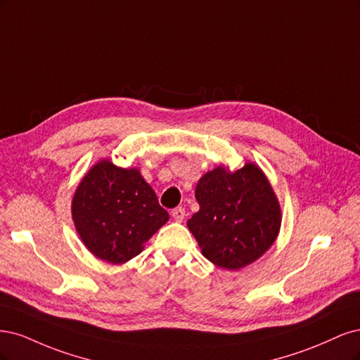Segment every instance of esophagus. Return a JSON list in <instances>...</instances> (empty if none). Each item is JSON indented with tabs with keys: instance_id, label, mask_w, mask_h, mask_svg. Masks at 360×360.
Returning a JSON list of instances; mask_svg holds the SVG:
<instances>
[{
	"instance_id": "34e87169",
	"label": "esophagus",
	"mask_w": 360,
	"mask_h": 360,
	"mask_svg": "<svg viewBox=\"0 0 360 360\" xmlns=\"http://www.w3.org/2000/svg\"><path fill=\"white\" fill-rule=\"evenodd\" d=\"M172 217H173V219H175V221H182L184 217H185V210L182 206L175 207V210L172 211Z\"/></svg>"
}]
</instances>
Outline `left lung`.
Masks as SVG:
<instances>
[{"mask_svg":"<svg viewBox=\"0 0 360 360\" xmlns=\"http://www.w3.org/2000/svg\"><path fill=\"white\" fill-rule=\"evenodd\" d=\"M200 210L187 226L203 256L236 271L269 250L281 226V210L263 172L251 163L230 173L217 167L195 187Z\"/></svg>","mask_w":360,"mask_h":360,"instance_id":"8db88e82","label":"left lung"}]
</instances>
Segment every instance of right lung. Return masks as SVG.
Listing matches in <instances>:
<instances>
[{"label": "right lung", "mask_w": 360, "mask_h": 360, "mask_svg": "<svg viewBox=\"0 0 360 360\" xmlns=\"http://www.w3.org/2000/svg\"><path fill=\"white\" fill-rule=\"evenodd\" d=\"M80 239L98 259L120 264L142 252L169 214L137 169L100 161L79 184L72 203Z\"/></svg>", "instance_id": "1"}]
</instances>
